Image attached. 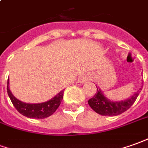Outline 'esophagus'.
Returning <instances> with one entry per match:
<instances>
[{
  "label": "esophagus",
  "mask_w": 148,
  "mask_h": 148,
  "mask_svg": "<svg viewBox=\"0 0 148 148\" xmlns=\"http://www.w3.org/2000/svg\"><path fill=\"white\" fill-rule=\"evenodd\" d=\"M89 80V77L88 75H81L80 76V77L78 78V83H80V84H84L85 83L86 81Z\"/></svg>",
  "instance_id": "obj_1"
}]
</instances>
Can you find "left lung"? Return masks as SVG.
Instances as JSON below:
<instances>
[{
  "label": "left lung",
  "instance_id": "left-lung-1",
  "mask_svg": "<svg viewBox=\"0 0 148 148\" xmlns=\"http://www.w3.org/2000/svg\"><path fill=\"white\" fill-rule=\"evenodd\" d=\"M140 90H142V88H140L138 91L134 92L130 98H127L123 101H114L108 99L104 95L100 88H97V86L96 94L93 97L88 100V103L89 106L98 114L103 115V116H116L127 111L134 104L140 92Z\"/></svg>",
  "mask_w": 148,
  "mask_h": 148
}]
</instances>
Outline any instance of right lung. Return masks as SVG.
I'll return each instance as SVG.
<instances>
[{
	"mask_svg": "<svg viewBox=\"0 0 148 148\" xmlns=\"http://www.w3.org/2000/svg\"><path fill=\"white\" fill-rule=\"evenodd\" d=\"M9 84H10V80H8L7 92L12 103L21 114L24 115L29 119H41L52 115L58 109V107L60 106L63 99V97H64V89H63L60 92H58L53 98L47 101L35 104L25 103L16 98L13 95V93L11 92L9 88Z\"/></svg>",
	"mask_w": 148,
	"mask_h": 148,
	"instance_id": "obj_1",
	"label": "right lung"
}]
</instances>
